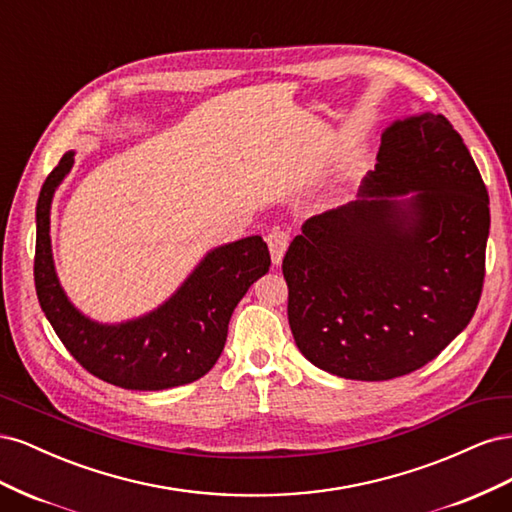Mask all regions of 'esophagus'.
Returning <instances> with one entry per match:
<instances>
[{
  "instance_id": "obj_1",
  "label": "esophagus",
  "mask_w": 512,
  "mask_h": 512,
  "mask_svg": "<svg viewBox=\"0 0 512 512\" xmlns=\"http://www.w3.org/2000/svg\"><path fill=\"white\" fill-rule=\"evenodd\" d=\"M288 243H290L288 232H284V230H280V228H275V230L269 232V235H267V245H269L273 265H280L284 254H286V250H288Z\"/></svg>"
}]
</instances>
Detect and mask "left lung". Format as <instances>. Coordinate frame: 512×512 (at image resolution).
<instances>
[{
	"label": "left lung",
	"instance_id": "8db88e82",
	"mask_svg": "<svg viewBox=\"0 0 512 512\" xmlns=\"http://www.w3.org/2000/svg\"><path fill=\"white\" fill-rule=\"evenodd\" d=\"M489 222L483 177L451 121H393L359 198L309 218L284 256L301 354L365 382L436 359L476 312Z\"/></svg>",
	"mask_w": 512,
	"mask_h": 512
}]
</instances>
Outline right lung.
Here are the masks:
<instances>
[{
	"instance_id": "1",
	"label": "right lung",
	"mask_w": 512,
	"mask_h": 512,
	"mask_svg": "<svg viewBox=\"0 0 512 512\" xmlns=\"http://www.w3.org/2000/svg\"><path fill=\"white\" fill-rule=\"evenodd\" d=\"M72 164L68 151L46 177L36 207L34 282L46 320L89 374L121 389L162 391L203 378L220 359L237 303L271 267L267 243L254 235L215 247L158 309L100 324L70 303L51 252L53 194Z\"/></svg>"
}]
</instances>
